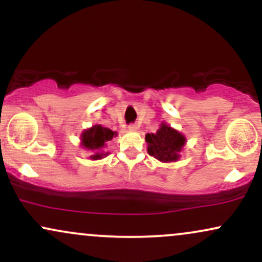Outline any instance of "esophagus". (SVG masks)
Listing matches in <instances>:
<instances>
[{
  "label": "esophagus",
  "mask_w": 262,
  "mask_h": 262,
  "mask_svg": "<svg viewBox=\"0 0 262 262\" xmlns=\"http://www.w3.org/2000/svg\"><path fill=\"white\" fill-rule=\"evenodd\" d=\"M128 129H129V130H130V132H135V130H137V129H138V125H137V124H130V125H129V127H128Z\"/></svg>",
  "instance_id": "1"
}]
</instances>
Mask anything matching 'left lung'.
I'll use <instances>...</instances> for the list:
<instances>
[{"instance_id": "1", "label": "left lung", "mask_w": 262, "mask_h": 262, "mask_svg": "<svg viewBox=\"0 0 262 262\" xmlns=\"http://www.w3.org/2000/svg\"><path fill=\"white\" fill-rule=\"evenodd\" d=\"M145 140L149 155L162 162L179 160L180 152L186 144L185 135L165 123H161L156 133L146 134Z\"/></svg>"}]
</instances>
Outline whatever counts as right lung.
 I'll return each instance as SVG.
<instances>
[{
	"instance_id": "1",
	"label": "right lung",
	"mask_w": 262,
	"mask_h": 262,
	"mask_svg": "<svg viewBox=\"0 0 262 262\" xmlns=\"http://www.w3.org/2000/svg\"><path fill=\"white\" fill-rule=\"evenodd\" d=\"M116 134V132L111 130V129L96 124L82 132V134H81V145L92 151L90 159L98 160V159H102L103 156L108 155V152L103 151V148L106 146L107 141L112 140V138Z\"/></svg>"
}]
</instances>
